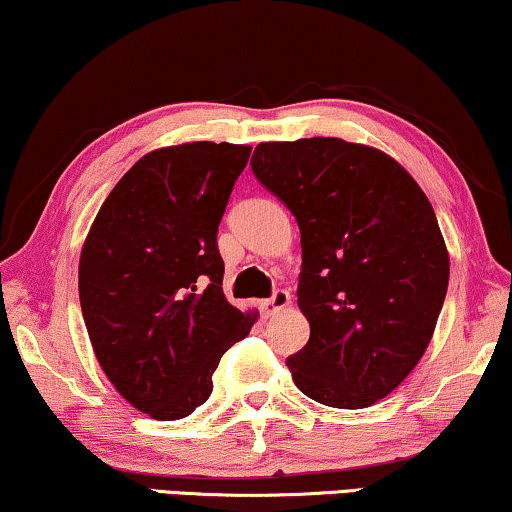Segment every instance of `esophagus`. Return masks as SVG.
Wrapping results in <instances>:
<instances>
[{"label":"esophagus","instance_id":"1","mask_svg":"<svg viewBox=\"0 0 512 512\" xmlns=\"http://www.w3.org/2000/svg\"><path fill=\"white\" fill-rule=\"evenodd\" d=\"M289 305H291L289 291L279 289V291H275V296H272L270 300H261V312L265 314V317H275L277 312L286 310Z\"/></svg>","mask_w":512,"mask_h":512}]
</instances>
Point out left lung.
Listing matches in <instances>:
<instances>
[{"instance_id": "left-lung-1", "label": "left lung", "mask_w": 512, "mask_h": 512, "mask_svg": "<svg viewBox=\"0 0 512 512\" xmlns=\"http://www.w3.org/2000/svg\"><path fill=\"white\" fill-rule=\"evenodd\" d=\"M251 170L300 228L310 340L286 359L293 382L331 408H370L436 331L450 282L436 212L401 163L338 137L261 142Z\"/></svg>"}]
</instances>
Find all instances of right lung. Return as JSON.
<instances>
[{
  "instance_id": "add662e5",
  "label": "right lung",
  "mask_w": 512,
  "mask_h": 512,
  "mask_svg": "<svg viewBox=\"0 0 512 512\" xmlns=\"http://www.w3.org/2000/svg\"><path fill=\"white\" fill-rule=\"evenodd\" d=\"M251 146L186 142L146 153L102 202L79 258V300L104 375L158 422L212 394L223 352L258 312L223 296L216 233Z\"/></svg>"
}]
</instances>
